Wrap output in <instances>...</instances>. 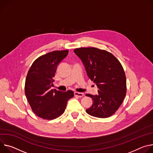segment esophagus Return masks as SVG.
<instances>
[{"instance_id": "1", "label": "esophagus", "mask_w": 153, "mask_h": 153, "mask_svg": "<svg viewBox=\"0 0 153 153\" xmlns=\"http://www.w3.org/2000/svg\"><path fill=\"white\" fill-rule=\"evenodd\" d=\"M74 95H75V96L78 97H82L84 95V94H83V93H81V92H74Z\"/></svg>"}]
</instances>
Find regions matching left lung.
Returning a JSON list of instances; mask_svg holds the SVG:
<instances>
[{
  "label": "left lung",
  "mask_w": 153,
  "mask_h": 153,
  "mask_svg": "<svg viewBox=\"0 0 153 153\" xmlns=\"http://www.w3.org/2000/svg\"><path fill=\"white\" fill-rule=\"evenodd\" d=\"M74 51L98 88L97 95L86 94L93 101L86 112L98 118L111 117L121 106L126 93V75L121 63L111 53L95 47H81Z\"/></svg>",
  "instance_id": "8db88e82"
}]
</instances>
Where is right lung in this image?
Returning <instances> with one entry per match:
<instances>
[{"label":"right lung","mask_w":153,"mask_h":153,"mask_svg":"<svg viewBox=\"0 0 153 153\" xmlns=\"http://www.w3.org/2000/svg\"><path fill=\"white\" fill-rule=\"evenodd\" d=\"M69 50L53 51L34 61L28 72L25 94L33 112L44 120H53L61 115L67 101L74 96L72 91L51 89L58 64Z\"/></svg>","instance_id":"right-lung-1"}]
</instances>
